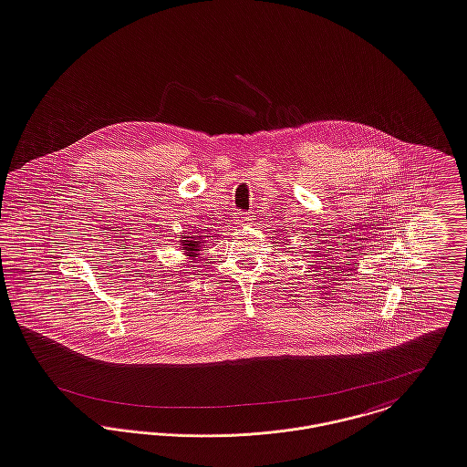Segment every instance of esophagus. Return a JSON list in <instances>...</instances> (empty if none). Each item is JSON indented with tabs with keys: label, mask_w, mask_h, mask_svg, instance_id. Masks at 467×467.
Segmentation results:
<instances>
[{
	"label": "esophagus",
	"mask_w": 467,
	"mask_h": 467,
	"mask_svg": "<svg viewBox=\"0 0 467 467\" xmlns=\"http://www.w3.org/2000/svg\"><path fill=\"white\" fill-rule=\"evenodd\" d=\"M248 219H250V217H248V215H244V221H248Z\"/></svg>",
	"instance_id": "obj_1"
}]
</instances>
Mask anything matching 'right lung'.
Here are the masks:
<instances>
[{"label": "right lung", "mask_w": 467, "mask_h": 467, "mask_svg": "<svg viewBox=\"0 0 467 467\" xmlns=\"http://www.w3.org/2000/svg\"><path fill=\"white\" fill-rule=\"evenodd\" d=\"M183 239H189V237H183ZM182 244H183V250L189 254V256H194L198 248H200L198 241H182Z\"/></svg>", "instance_id": "add662e5"}]
</instances>
